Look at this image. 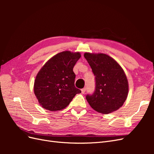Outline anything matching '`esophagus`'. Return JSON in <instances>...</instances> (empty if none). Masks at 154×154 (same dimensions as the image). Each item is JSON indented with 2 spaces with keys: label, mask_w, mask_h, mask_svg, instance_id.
<instances>
[{
  "label": "esophagus",
  "mask_w": 154,
  "mask_h": 154,
  "mask_svg": "<svg viewBox=\"0 0 154 154\" xmlns=\"http://www.w3.org/2000/svg\"><path fill=\"white\" fill-rule=\"evenodd\" d=\"M85 91H86V88H82V89L81 90L82 94H84L85 92Z\"/></svg>",
  "instance_id": "obj_1"
}]
</instances>
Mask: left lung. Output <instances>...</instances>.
Here are the masks:
<instances>
[{
    "label": "left lung",
    "mask_w": 154,
    "mask_h": 154,
    "mask_svg": "<svg viewBox=\"0 0 154 154\" xmlns=\"http://www.w3.org/2000/svg\"><path fill=\"white\" fill-rule=\"evenodd\" d=\"M95 76L96 90L86 99L97 112L107 114L118 110L127 100L128 83L120 65L109 55L103 53H85Z\"/></svg>",
    "instance_id": "left-lung-1"
}]
</instances>
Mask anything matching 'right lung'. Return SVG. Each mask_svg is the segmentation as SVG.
I'll list each match as a JSON object with an SVG mask.
<instances>
[{
    "label": "right lung",
    "instance_id": "add662e5",
    "mask_svg": "<svg viewBox=\"0 0 154 154\" xmlns=\"http://www.w3.org/2000/svg\"><path fill=\"white\" fill-rule=\"evenodd\" d=\"M81 57L79 52L63 51L54 55L40 69L35 78L34 93L38 103L50 111L67 106L81 91L74 86L73 67Z\"/></svg>",
    "mask_w": 154,
    "mask_h": 154
}]
</instances>
